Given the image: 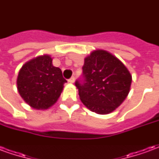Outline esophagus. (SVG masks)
Listing matches in <instances>:
<instances>
[{"instance_id": "1", "label": "esophagus", "mask_w": 159, "mask_h": 159, "mask_svg": "<svg viewBox=\"0 0 159 159\" xmlns=\"http://www.w3.org/2000/svg\"><path fill=\"white\" fill-rule=\"evenodd\" d=\"M68 82H69V83H74V82H75V77H74V76L70 77Z\"/></svg>"}]
</instances>
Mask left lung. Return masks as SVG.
Returning a JSON list of instances; mask_svg holds the SVG:
<instances>
[{
    "instance_id": "1",
    "label": "left lung",
    "mask_w": 159,
    "mask_h": 159,
    "mask_svg": "<svg viewBox=\"0 0 159 159\" xmlns=\"http://www.w3.org/2000/svg\"><path fill=\"white\" fill-rule=\"evenodd\" d=\"M83 81H76L80 100L97 114L116 110L129 93L132 76L116 56L97 49L84 59Z\"/></svg>"
}]
</instances>
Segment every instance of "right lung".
Wrapping results in <instances>:
<instances>
[{
	"mask_svg": "<svg viewBox=\"0 0 159 159\" xmlns=\"http://www.w3.org/2000/svg\"><path fill=\"white\" fill-rule=\"evenodd\" d=\"M52 61L50 55L38 56L26 62L18 75L20 96L36 110H47L55 104L67 83L61 70L52 66Z\"/></svg>",
	"mask_w": 159,
	"mask_h": 159,
	"instance_id": "1",
	"label": "right lung"
}]
</instances>
